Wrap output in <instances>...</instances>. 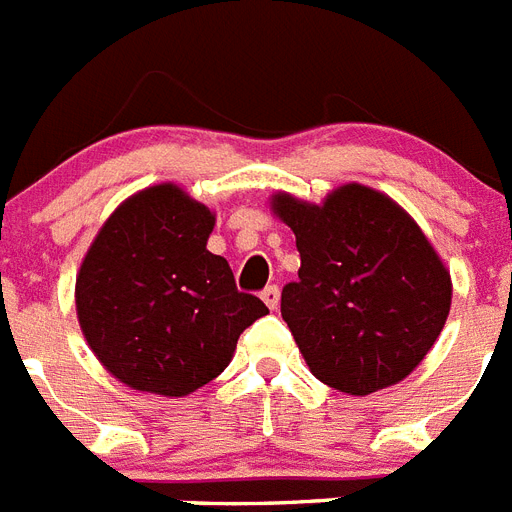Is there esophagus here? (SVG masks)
Listing matches in <instances>:
<instances>
[{
	"mask_svg": "<svg viewBox=\"0 0 512 512\" xmlns=\"http://www.w3.org/2000/svg\"><path fill=\"white\" fill-rule=\"evenodd\" d=\"M263 302L268 304L270 309H276L278 307V299H281V291H278V286H268V289L263 291Z\"/></svg>",
	"mask_w": 512,
	"mask_h": 512,
	"instance_id": "34e87169",
	"label": "esophagus"
}]
</instances>
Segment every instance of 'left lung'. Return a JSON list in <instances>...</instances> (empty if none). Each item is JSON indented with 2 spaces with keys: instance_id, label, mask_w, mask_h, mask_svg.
<instances>
[{
  "instance_id": "left-lung-1",
  "label": "left lung",
  "mask_w": 512,
  "mask_h": 512,
  "mask_svg": "<svg viewBox=\"0 0 512 512\" xmlns=\"http://www.w3.org/2000/svg\"><path fill=\"white\" fill-rule=\"evenodd\" d=\"M270 210L294 231L302 257L281 315L309 372L349 395L406 380L435 346L453 299L450 270L419 223L359 182L322 203L276 192Z\"/></svg>"
}]
</instances>
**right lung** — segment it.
Segmentation results:
<instances>
[{
	"instance_id": "right-lung-1",
	"label": "right lung",
	"mask_w": 512,
	"mask_h": 512,
	"mask_svg": "<svg viewBox=\"0 0 512 512\" xmlns=\"http://www.w3.org/2000/svg\"><path fill=\"white\" fill-rule=\"evenodd\" d=\"M216 213L174 182L135 192L98 229L75 281L77 322L106 372L140 393L184 398L229 367L268 315L208 249Z\"/></svg>"
}]
</instances>
